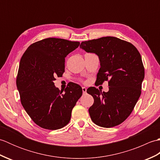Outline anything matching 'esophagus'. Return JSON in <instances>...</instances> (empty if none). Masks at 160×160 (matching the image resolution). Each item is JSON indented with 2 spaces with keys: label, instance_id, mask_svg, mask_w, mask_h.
I'll list each match as a JSON object with an SVG mask.
<instances>
[{
  "label": "esophagus",
  "instance_id": "34e87169",
  "mask_svg": "<svg viewBox=\"0 0 160 160\" xmlns=\"http://www.w3.org/2000/svg\"><path fill=\"white\" fill-rule=\"evenodd\" d=\"M82 92H83V93H84V94L86 93H87V89H86V88H85V87H82Z\"/></svg>",
  "mask_w": 160,
  "mask_h": 160
}]
</instances>
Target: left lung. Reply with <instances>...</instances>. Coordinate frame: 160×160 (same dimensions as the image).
<instances>
[{
  "instance_id": "obj_1",
  "label": "left lung",
  "mask_w": 160,
  "mask_h": 160,
  "mask_svg": "<svg viewBox=\"0 0 160 160\" xmlns=\"http://www.w3.org/2000/svg\"><path fill=\"white\" fill-rule=\"evenodd\" d=\"M80 48L99 57L100 68L96 82H108V92L96 87L87 92L94 99L89 115L95 124L111 128L122 123L136 104L141 95L144 67L136 47L131 42L107 36L81 42Z\"/></svg>"
}]
</instances>
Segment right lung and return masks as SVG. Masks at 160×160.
I'll return each instance as SVG.
<instances>
[{
    "label": "right lung",
    "mask_w": 160,
    "mask_h": 160,
    "mask_svg": "<svg viewBox=\"0 0 160 160\" xmlns=\"http://www.w3.org/2000/svg\"><path fill=\"white\" fill-rule=\"evenodd\" d=\"M79 42L48 38L32 44L20 59L16 86L29 117L41 128L57 130L71 120V111L82 95V87L71 83L63 91L54 85L64 72L65 57Z\"/></svg>",
    "instance_id": "1"
}]
</instances>
